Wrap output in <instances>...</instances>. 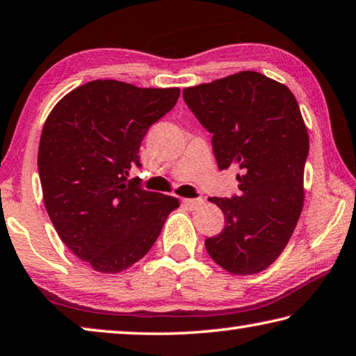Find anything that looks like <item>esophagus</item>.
Wrapping results in <instances>:
<instances>
[{"label":"esophagus","mask_w":356,"mask_h":356,"mask_svg":"<svg viewBox=\"0 0 356 356\" xmlns=\"http://www.w3.org/2000/svg\"><path fill=\"white\" fill-rule=\"evenodd\" d=\"M204 202V200L202 197H193V200H182V204L185 207H188V209H196V207H200L201 204Z\"/></svg>","instance_id":"34e87169"}]
</instances>
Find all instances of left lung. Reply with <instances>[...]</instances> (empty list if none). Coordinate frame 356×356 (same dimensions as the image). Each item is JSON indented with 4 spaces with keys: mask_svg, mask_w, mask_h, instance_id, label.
Listing matches in <instances>:
<instances>
[{
    "mask_svg": "<svg viewBox=\"0 0 356 356\" xmlns=\"http://www.w3.org/2000/svg\"><path fill=\"white\" fill-rule=\"evenodd\" d=\"M182 95L212 134L220 170H240L238 195L210 197L225 229L206 238V250L229 273L262 272L286 248L303 209L309 138L297 100L284 84L251 70Z\"/></svg>",
    "mask_w": 356,
    "mask_h": 356,
    "instance_id": "8db88e82",
    "label": "left lung"
}]
</instances>
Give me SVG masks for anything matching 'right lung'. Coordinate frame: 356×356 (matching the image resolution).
I'll list each match as a JSON object with an SVG mask.
<instances>
[{
  "label": "right lung",
  "instance_id": "obj_1",
  "mask_svg": "<svg viewBox=\"0 0 356 356\" xmlns=\"http://www.w3.org/2000/svg\"><path fill=\"white\" fill-rule=\"evenodd\" d=\"M179 88L95 80L58 102L42 130L39 177L58 236L95 272L119 273L147 254L179 200L144 190L140 168L149 127L177 104Z\"/></svg>",
  "mask_w": 356,
  "mask_h": 356
}]
</instances>
